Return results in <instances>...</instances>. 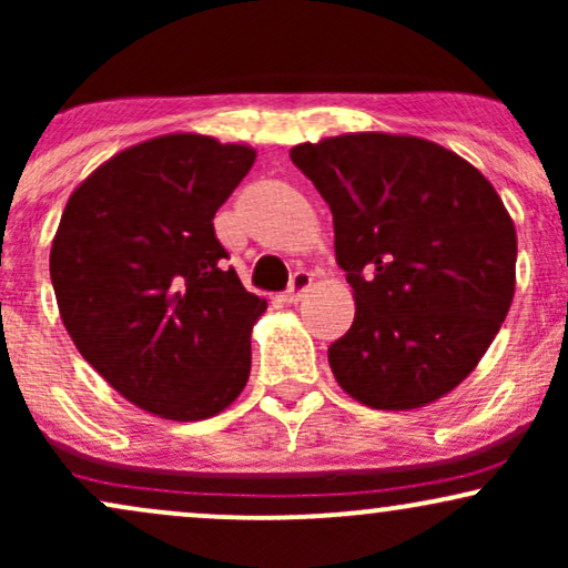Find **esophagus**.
<instances>
[{"instance_id": "1", "label": "esophagus", "mask_w": 568, "mask_h": 568, "mask_svg": "<svg viewBox=\"0 0 568 568\" xmlns=\"http://www.w3.org/2000/svg\"><path fill=\"white\" fill-rule=\"evenodd\" d=\"M312 280H315V277H312L310 272L298 270L296 275L291 277V288H288V293H285V296H283V302H285V304H298V302H302L304 293L312 288Z\"/></svg>"}]
</instances>
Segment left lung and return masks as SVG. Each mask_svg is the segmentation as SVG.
<instances>
[{"label":"left lung","instance_id":"obj_1","mask_svg":"<svg viewBox=\"0 0 568 568\" xmlns=\"http://www.w3.org/2000/svg\"><path fill=\"white\" fill-rule=\"evenodd\" d=\"M334 213L355 321L328 347L338 387L410 410L459 387L499 334L518 237L478 168L440 143L344 133L291 149Z\"/></svg>","mask_w":568,"mask_h":568}]
</instances>
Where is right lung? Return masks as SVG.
Returning <instances> with one entry per match:
<instances>
[{
    "instance_id": "1",
    "label": "right lung",
    "mask_w": 568,
    "mask_h": 568,
    "mask_svg": "<svg viewBox=\"0 0 568 568\" xmlns=\"http://www.w3.org/2000/svg\"><path fill=\"white\" fill-rule=\"evenodd\" d=\"M256 149L168 133L122 149L71 192L50 247L58 312L125 400L173 422L230 408L266 298L224 264L213 216Z\"/></svg>"
}]
</instances>
